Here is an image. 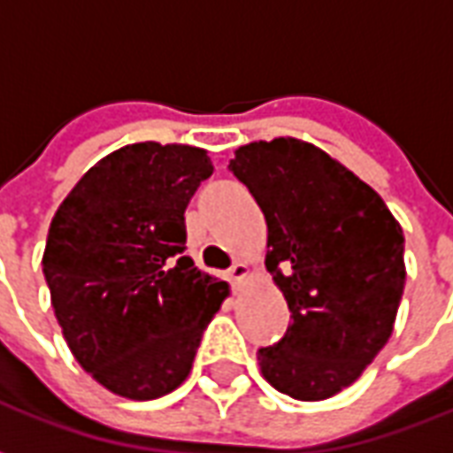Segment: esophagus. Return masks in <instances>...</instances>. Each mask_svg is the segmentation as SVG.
I'll return each instance as SVG.
<instances>
[{"label":"esophagus","mask_w":453,"mask_h":453,"mask_svg":"<svg viewBox=\"0 0 453 453\" xmlns=\"http://www.w3.org/2000/svg\"><path fill=\"white\" fill-rule=\"evenodd\" d=\"M247 276H250V266L240 265V262L227 269V279H230L233 284H240V281H245Z\"/></svg>","instance_id":"esophagus-1"}]
</instances>
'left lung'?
Here are the masks:
<instances>
[{"instance_id":"obj_1","label":"left lung","mask_w":453,"mask_h":453,"mask_svg":"<svg viewBox=\"0 0 453 453\" xmlns=\"http://www.w3.org/2000/svg\"><path fill=\"white\" fill-rule=\"evenodd\" d=\"M230 172L265 213V265L291 311L284 337L257 351L262 376L296 400L333 398L393 333L403 227L369 184L303 140L242 145Z\"/></svg>"}]
</instances>
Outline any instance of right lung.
<instances>
[{
  "mask_svg": "<svg viewBox=\"0 0 453 453\" xmlns=\"http://www.w3.org/2000/svg\"><path fill=\"white\" fill-rule=\"evenodd\" d=\"M213 174L206 150L135 142L99 159L55 213L43 274L67 347L116 395L184 383L227 284L194 266L184 211Z\"/></svg>",
  "mask_w": 453,
  "mask_h": 453,
  "instance_id": "add662e5",
  "label": "right lung"
}]
</instances>
